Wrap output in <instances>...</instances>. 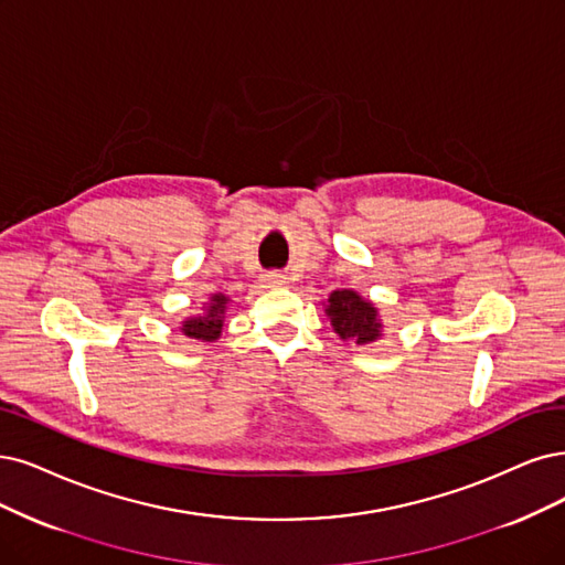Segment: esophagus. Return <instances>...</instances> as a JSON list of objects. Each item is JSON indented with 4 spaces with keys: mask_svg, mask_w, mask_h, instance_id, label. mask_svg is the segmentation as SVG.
<instances>
[{
    "mask_svg": "<svg viewBox=\"0 0 565 565\" xmlns=\"http://www.w3.org/2000/svg\"><path fill=\"white\" fill-rule=\"evenodd\" d=\"M260 284H263L265 288H279V286L286 284V277L279 275V271H267V275L260 277Z\"/></svg>",
    "mask_w": 565,
    "mask_h": 565,
    "instance_id": "34e87169",
    "label": "esophagus"
}]
</instances>
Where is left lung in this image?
I'll return each instance as SVG.
<instances>
[{
  "mask_svg": "<svg viewBox=\"0 0 565 565\" xmlns=\"http://www.w3.org/2000/svg\"><path fill=\"white\" fill-rule=\"evenodd\" d=\"M326 317L330 319L332 330L338 332L340 340L353 344H372L382 340L384 321L377 305L363 298L353 288L332 290L328 302H323Z\"/></svg>",
  "mask_w": 565,
  "mask_h": 565,
  "instance_id": "left-lung-1",
  "label": "left lung"
}]
</instances>
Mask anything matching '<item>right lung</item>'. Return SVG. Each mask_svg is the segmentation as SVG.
<instances>
[{
  "instance_id": "add662e5",
  "label": "right lung",
  "mask_w": 565,
  "mask_h": 565,
  "mask_svg": "<svg viewBox=\"0 0 565 565\" xmlns=\"http://www.w3.org/2000/svg\"><path fill=\"white\" fill-rule=\"evenodd\" d=\"M233 302L223 294H212L209 300L202 305V315L185 317L179 326L185 338L200 340V342H216L223 332V321L227 305Z\"/></svg>"
}]
</instances>
